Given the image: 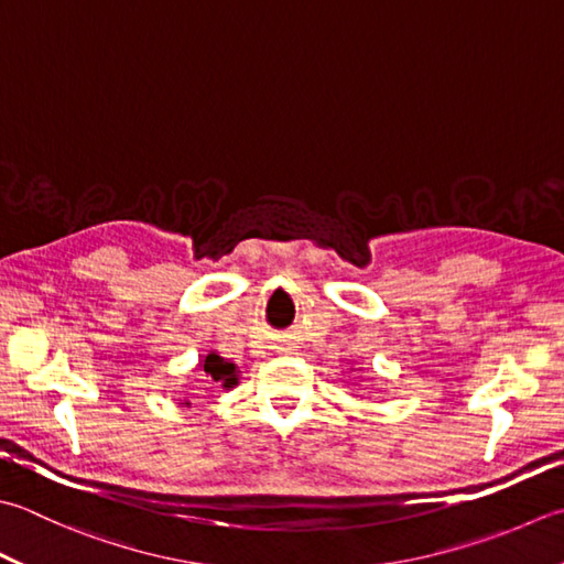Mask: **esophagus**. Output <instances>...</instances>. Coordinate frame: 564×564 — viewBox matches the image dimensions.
Segmentation results:
<instances>
[{"instance_id": "1", "label": "esophagus", "mask_w": 564, "mask_h": 564, "mask_svg": "<svg viewBox=\"0 0 564 564\" xmlns=\"http://www.w3.org/2000/svg\"><path fill=\"white\" fill-rule=\"evenodd\" d=\"M275 351H279V355H297V347L291 345V341H283V345L275 347Z\"/></svg>"}]
</instances>
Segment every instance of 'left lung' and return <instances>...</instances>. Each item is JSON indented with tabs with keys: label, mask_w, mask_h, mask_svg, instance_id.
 <instances>
[{
	"label": "left lung",
	"mask_w": 564,
	"mask_h": 564,
	"mask_svg": "<svg viewBox=\"0 0 564 564\" xmlns=\"http://www.w3.org/2000/svg\"><path fill=\"white\" fill-rule=\"evenodd\" d=\"M359 371H361V369H359ZM359 381H364V379H361V377H359Z\"/></svg>",
	"instance_id": "8db88e82"
}]
</instances>
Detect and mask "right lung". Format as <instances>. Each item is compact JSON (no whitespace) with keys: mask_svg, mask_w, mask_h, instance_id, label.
<instances>
[{"mask_svg":"<svg viewBox=\"0 0 564 564\" xmlns=\"http://www.w3.org/2000/svg\"><path fill=\"white\" fill-rule=\"evenodd\" d=\"M197 367L205 371V377H209V381L217 383L223 391H231L239 386V377L241 371L237 369V364L227 361L225 357H219L217 351H209V355H203ZM178 405H193L191 401H181Z\"/></svg>","mask_w":564,"mask_h":564,"instance_id":"1","label":"right lung"}]
</instances>
